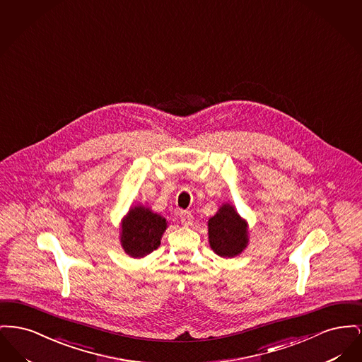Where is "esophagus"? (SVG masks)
<instances>
[{
  "label": "esophagus",
  "instance_id": "obj_1",
  "mask_svg": "<svg viewBox=\"0 0 362 362\" xmlns=\"http://www.w3.org/2000/svg\"><path fill=\"white\" fill-rule=\"evenodd\" d=\"M181 223L185 225V226H189L193 223V216H192L190 212H187V211L181 212Z\"/></svg>",
  "mask_w": 362,
  "mask_h": 362
}]
</instances>
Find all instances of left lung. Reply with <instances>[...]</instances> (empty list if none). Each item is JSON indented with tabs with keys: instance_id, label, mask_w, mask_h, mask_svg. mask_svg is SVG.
<instances>
[{
	"instance_id": "left-lung-1",
	"label": "left lung",
	"mask_w": 362,
	"mask_h": 362,
	"mask_svg": "<svg viewBox=\"0 0 362 362\" xmlns=\"http://www.w3.org/2000/svg\"><path fill=\"white\" fill-rule=\"evenodd\" d=\"M209 240L211 249L222 257H234L247 245V223L228 203L222 204L209 218Z\"/></svg>"
}]
</instances>
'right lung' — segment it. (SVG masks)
I'll use <instances>...</instances> for the list:
<instances>
[{
    "mask_svg": "<svg viewBox=\"0 0 362 362\" xmlns=\"http://www.w3.org/2000/svg\"><path fill=\"white\" fill-rule=\"evenodd\" d=\"M168 222L144 206H134L121 222V247L131 257H144L160 245Z\"/></svg>",
    "mask_w": 362,
    "mask_h": 362,
    "instance_id": "add662e5",
    "label": "right lung"
}]
</instances>
